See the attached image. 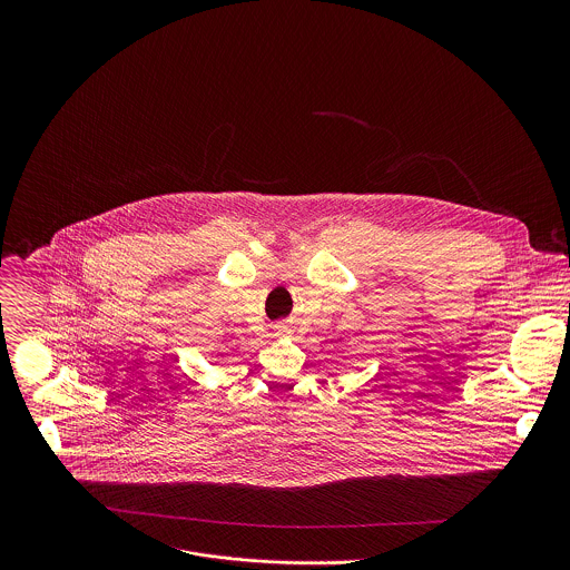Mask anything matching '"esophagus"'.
Masks as SVG:
<instances>
[{
	"label": "esophagus",
	"instance_id": "obj_1",
	"mask_svg": "<svg viewBox=\"0 0 570 570\" xmlns=\"http://www.w3.org/2000/svg\"><path fill=\"white\" fill-rule=\"evenodd\" d=\"M274 331H276V335H287L289 326L285 325V323H278V325H274Z\"/></svg>",
	"mask_w": 570,
	"mask_h": 570
}]
</instances>
